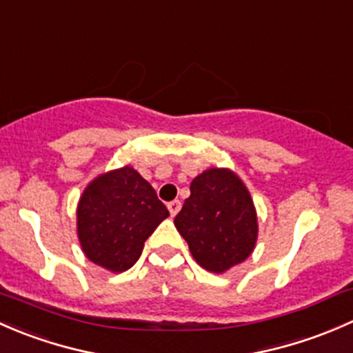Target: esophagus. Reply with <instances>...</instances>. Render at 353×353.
I'll list each match as a JSON object with an SVG mask.
<instances>
[{"label":"esophagus","mask_w":353,"mask_h":353,"mask_svg":"<svg viewBox=\"0 0 353 353\" xmlns=\"http://www.w3.org/2000/svg\"><path fill=\"white\" fill-rule=\"evenodd\" d=\"M180 209H181V202L180 201H172L168 203V210H170V214H172V217H175Z\"/></svg>","instance_id":"34e87169"}]
</instances>
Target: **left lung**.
<instances>
[{"mask_svg": "<svg viewBox=\"0 0 353 353\" xmlns=\"http://www.w3.org/2000/svg\"><path fill=\"white\" fill-rule=\"evenodd\" d=\"M194 260L224 274L253 253L258 217L248 187L230 168H207L190 183V197L175 217Z\"/></svg>", "mask_w": 353, "mask_h": 353, "instance_id": "obj_1", "label": "left lung"}]
</instances>
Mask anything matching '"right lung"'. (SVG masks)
Returning <instances> with one entry per match:
<instances>
[{
    "instance_id": "obj_1",
    "label": "right lung",
    "mask_w": 353,
    "mask_h": 353,
    "mask_svg": "<svg viewBox=\"0 0 353 353\" xmlns=\"http://www.w3.org/2000/svg\"><path fill=\"white\" fill-rule=\"evenodd\" d=\"M168 216L150 181L127 165L86 185L76 207V232L90 261L121 274L139 260L146 239Z\"/></svg>"
}]
</instances>
